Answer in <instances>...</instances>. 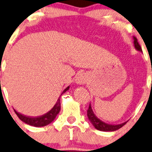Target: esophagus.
Instances as JSON below:
<instances>
[{
    "mask_svg": "<svg viewBox=\"0 0 152 152\" xmlns=\"http://www.w3.org/2000/svg\"><path fill=\"white\" fill-rule=\"evenodd\" d=\"M87 80V76L86 73H79L75 77V82L77 84H84Z\"/></svg>",
    "mask_w": 152,
    "mask_h": 152,
    "instance_id": "34e87169",
    "label": "esophagus"
}]
</instances>
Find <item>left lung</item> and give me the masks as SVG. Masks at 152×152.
I'll return each mask as SVG.
<instances>
[{
  "mask_svg": "<svg viewBox=\"0 0 152 152\" xmlns=\"http://www.w3.org/2000/svg\"><path fill=\"white\" fill-rule=\"evenodd\" d=\"M133 44L135 49H136L137 51H139V52H142L141 47H140L139 44H138L137 38L133 36ZM87 117H88L89 122L92 123V124L95 127V129H97V130L100 131H104V132H113V131L119 130V128L123 127L127 122H127H123L122 124H109L103 122V121L100 120L99 118H97L96 115L95 114V113L93 112L91 103H89V108L88 110H87Z\"/></svg>",
  "mask_w": 152,
  "mask_h": 152,
  "instance_id": "obj_1",
  "label": "left lung"
}]
</instances>
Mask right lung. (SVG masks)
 Instances as JSON below:
<instances>
[{
	"label": "right lung",
	"instance_id": "1",
	"mask_svg": "<svg viewBox=\"0 0 152 152\" xmlns=\"http://www.w3.org/2000/svg\"><path fill=\"white\" fill-rule=\"evenodd\" d=\"M70 87L68 86V87H66L63 90V93L65 92L66 91H68ZM60 111V99L58 98L56 104L54 105L53 108L50 110L49 111H48L47 114L42 115V116H36V117H30V116H26L25 115H22L20 113L17 112V111L14 110L16 114L17 115L20 119L23 122H25V124H28L29 125L33 126V127H44V126H47L48 124H49L50 123H52L54 121V119H55L56 116H57V114H59Z\"/></svg>",
	"mask_w": 152,
	"mask_h": 152
}]
</instances>
